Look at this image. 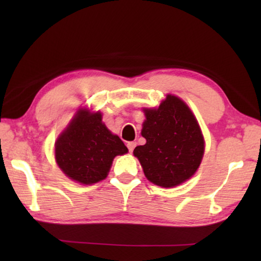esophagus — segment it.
Masks as SVG:
<instances>
[{
  "mask_svg": "<svg viewBox=\"0 0 261 261\" xmlns=\"http://www.w3.org/2000/svg\"><path fill=\"white\" fill-rule=\"evenodd\" d=\"M136 145H137L136 141H129V143L126 144V146H127V148H129V152H130V153L134 152Z\"/></svg>",
  "mask_w": 261,
  "mask_h": 261,
  "instance_id": "esophagus-1",
  "label": "esophagus"
}]
</instances>
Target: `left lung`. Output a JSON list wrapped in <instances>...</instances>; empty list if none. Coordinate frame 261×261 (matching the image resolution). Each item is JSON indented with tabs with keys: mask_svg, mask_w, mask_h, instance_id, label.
<instances>
[{
	"mask_svg": "<svg viewBox=\"0 0 261 261\" xmlns=\"http://www.w3.org/2000/svg\"><path fill=\"white\" fill-rule=\"evenodd\" d=\"M141 136L134 151L146 178L162 188L182 184L196 173L205 151L200 126L183 100L168 94L158 108H144Z\"/></svg>",
	"mask_w": 261,
	"mask_h": 261,
	"instance_id": "8db88e82",
	"label": "left lung"
}]
</instances>
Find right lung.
I'll return each mask as SVG.
<instances>
[{
  "label": "right lung",
  "mask_w": 261,
  "mask_h": 261,
  "mask_svg": "<svg viewBox=\"0 0 261 261\" xmlns=\"http://www.w3.org/2000/svg\"><path fill=\"white\" fill-rule=\"evenodd\" d=\"M127 153L120 137L102 122L100 112L81 109L55 143V160L69 178L94 184L107 177L114 158Z\"/></svg>",
  "instance_id": "right-lung-1"
}]
</instances>
